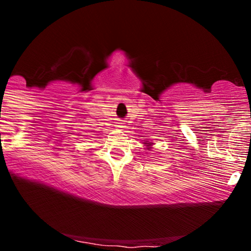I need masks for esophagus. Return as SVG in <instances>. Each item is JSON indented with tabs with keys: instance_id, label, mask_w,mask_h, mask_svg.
Here are the masks:
<instances>
[{
	"instance_id": "esophagus-1",
	"label": "esophagus",
	"mask_w": 251,
	"mask_h": 251,
	"mask_svg": "<svg viewBox=\"0 0 251 251\" xmlns=\"http://www.w3.org/2000/svg\"><path fill=\"white\" fill-rule=\"evenodd\" d=\"M117 124V127L118 128H124V127H125V125H124V122H123V120H118V123H116Z\"/></svg>"
}]
</instances>
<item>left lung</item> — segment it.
<instances>
[{"label":"left lung","instance_id":"8db88e82","mask_svg":"<svg viewBox=\"0 0 251 251\" xmlns=\"http://www.w3.org/2000/svg\"><path fill=\"white\" fill-rule=\"evenodd\" d=\"M145 144H148V143H145Z\"/></svg>","mask_w":251,"mask_h":251}]
</instances>
